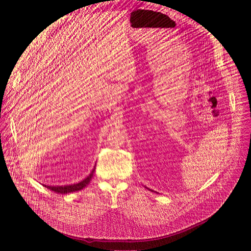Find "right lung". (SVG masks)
I'll list each match as a JSON object with an SVG mask.
<instances>
[{"label":"right lung","instance_id":"right-lung-1","mask_svg":"<svg viewBox=\"0 0 251 251\" xmlns=\"http://www.w3.org/2000/svg\"><path fill=\"white\" fill-rule=\"evenodd\" d=\"M95 171V167L93 168L92 172L89 174V176H87L83 181L77 183V184H74V185H66V186H47L45 185L46 188H48L49 190L56 193V194H68V193H74L76 191H80L83 188H85L91 181V178L93 176V173Z\"/></svg>","mask_w":251,"mask_h":251}]
</instances>
